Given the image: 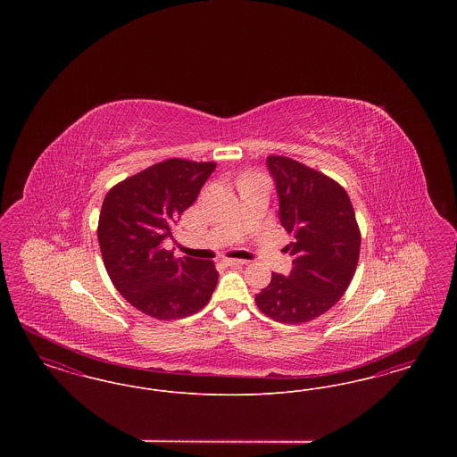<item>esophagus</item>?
Wrapping results in <instances>:
<instances>
[{
    "mask_svg": "<svg viewBox=\"0 0 457 457\" xmlns=\"http://www.w3.org/2000/svg\"><path fill=\"white\" fill-rule=\"evenodd\" d=\"M226 265H245L246 261H239V259H224Z\"/></svg>",
    "mask_w": 457,
    "mask_h": 457,
    "instance_id": "esophagus-1",
    "label": "esophagus"
}]
</instances>
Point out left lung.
<instances>
[{"label":"left lung","mask_w":457,"mask_h":457,"mask_svg":"<svg viewBox=\"0 0 457 457\" xmlns=\"http://www.w3.org/2000/svg\"><path fill=\"white\" fill-rule=\"evenodd\" d=\"M267 168L279 196V220L293 235L284 252L289 276L272 274L255 296L276 322H310L341 300L360 259L361 235L346 190L320 171L284 155H269Z\"/></svg>","instance_id":"8db88e82"}]
</instances>
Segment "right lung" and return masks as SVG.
Returning a JSON list of instances; mask_svg holds the SVG:
<instances>
[{
    "instance_id": "1",
    "label": "right lung",
    "mask_w": 457,
    "mask_h": 457,
    "mask_svg": "<svg viewBox=\"0 0 457 457\" xmlns=\"http://www.w3.org/2000/svg\"><path fill=\"white\" fill-rule=\"evenodd\" d=\"M214 170L216 162L174 157L123 179L104 196L97 239L109 278L131 306L157 320L195 313L216 289L214 262L174 259L162 248Z\"/></svg>"
}]
</instances>
